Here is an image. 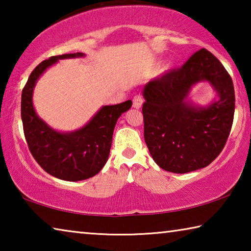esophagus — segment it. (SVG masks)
<instances>
[{
    "instance_id": "34e87169",
    "label": "esophagus",
    "mask_w": 251,
    "mask_h": 251,
    "mask_svg": "<svg viewBox=\"0 0 251 251\" xmlns=\"http://www.w3.org/2000/svg\"><path fill=\"white\" fill-rule=\"evenodd\" d=\"M143 101H144V100H143L142 95L134 96V99H133V107L134 108H137V109L141 108Z\"/></svg>"
}]
</instances>
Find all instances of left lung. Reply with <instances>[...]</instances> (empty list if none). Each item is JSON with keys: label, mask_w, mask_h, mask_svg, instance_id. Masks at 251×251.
I'll use <instances>...</instances> for the list:
<instances>
[{"label": "left lung", "mask_w": 251, "mask_h": 251, "mask_svg": "<svg viewBox=\"0 0 251 251\" xmlns=\"http://www.w3.org/2000/svg\"><path fill=\"white\" fill-rule=\"evenodd\" d=\"M199 81L209 82L219 95L206 108L186 100ZM143 96L144 138L160 168L194 172L222 152L232 126L235 90L230 75L209 50H199L179 69L151 79Z\"/></svg>", "instance_id": "8db88e82"}]
</instances>
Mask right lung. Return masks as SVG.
Here are the masks:
<instances>
[{
    "instance_id": "add662e5",
    "label": "right lung",
    "mask_w": 251,
    "mask_h": 251,
    "mask_svg": "<svg viewBox=\"0 0 251 251\" xmlns=\"http://www.w3.org/2000/svg\"><path fill=\"white\" fill-rule=\"evenodd\" d=\"M83 56V53L63 54L40 63L29 75L21 100L25 139L34 159L50 175L67 181L87 179L101 171L108 159L116 122L131 107V100L103 106L86 125L71 133L55 130L37 116L32 97L40 76L58 59Z\"/></svg>"
}]
</instances>
